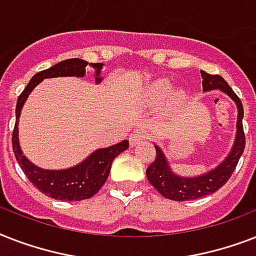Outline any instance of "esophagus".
I'll list each match as a JSON object with an SVG mask.
<instances>
[{"label": "esophagus", "instance_id": "1", "mask_svg": "<svg viewBox=\"0 0 256 256\" xmlns=\"http://www.w3.org/2000/svg\"><path fill=\"white\" fill-rule=\"evenodd\" d=\"M148 132H144V128H136V130L130 134V136H128V140H130V144H132V146H136V144H140V142H144V140H148Z\"/></svg>", "mask_w": 256, "mask_h": 256}]
</instances>
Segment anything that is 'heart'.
I'll list each match as a JSON object with an SVG mask.
<instances>
[{"mask_svg": "<svg viewBox=\"0 0 256 256\" xmlns=\"http://www.w3.org/2000/svg\"><path fill=\"white\" fill-rule=\"evenodd\" d=\"M171 82L168 80H156V81L152 82L150 85L146 88V92H144V98L148 100V104L150 106H158L164 102L171 92ZM183 98H184V92H175L171 94V100L174 104H179L182 102Z\"/></svg>", "mask_w": 256, "mask_h": 256, "instance_id": "1", "label": "heart"}]
</instances>
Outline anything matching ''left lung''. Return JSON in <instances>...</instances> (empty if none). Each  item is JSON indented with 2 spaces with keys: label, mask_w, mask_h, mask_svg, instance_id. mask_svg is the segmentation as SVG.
Wrapping results in <instances>:
<instances>
[{
  "label": "left lung",
  "mask_w": 256,
  "mask_h": 256,
  "mask_svg": "<svg viewBox=\"0 0 256 256\" xmlns=\"http://www.w3.org/2000/svg\"><path fill=\"white\" fill-rule=\"evenodd\" d=\"M200 76L203 80V92L219 90L223 94H226L231 100H234V104H236V110H238L236 132H235L234 144H232L228 156L214 168L200 175H194V176H183V175H178L175 171H172L164 150L158 144H154L156 158L146 170V176H148V182L152 183V186L156 187V191L162 196L171 199V200H178V202L195 200V199L202 198V196L210 195L219 190L234 172L239 158L243 154L244 144H246L242 124L243 106L238 96L232 92V88L220 76H211L203 70L200 72Z\"/></svg>",
  "instance_id": "1"
}]
</instances>
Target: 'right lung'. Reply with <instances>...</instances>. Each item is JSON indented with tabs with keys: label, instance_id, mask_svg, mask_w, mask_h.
<instances>
[{
	"label": "right lung",
	"instance_id": "add662e5",
	"mask_svg": "<svg viewBox=\"0 0 256 256\" xmlns=\"http://www.w3.org/2000/svg\"><path fill=\"white\" fill-rule=\"evenodd\" d=\"M86 66H92V69L96 70L94 72L96 84H100L104 80L100 77L104 64H88L81 58H70V60L58 62L49 69L42 70L36 74L30 80L25 90L21 92V96H18L17 106H16V126H14L13 136H12L16 160L28 179L38 190L50 198L58 199V200L73 202V200H84V199L92 198L106 182L110 174L112 160H116L120 152L128 148V140H126L108 148H96V152H92L78 164L73 168H62V170H46V168H38L37 164L30 162L24 156L21 146H20V140H18V122H20L22 108L30 92L46 78L85 77Z\"/></svg>",
	"mask_w": 256,
	"mask_h": 256
}]
</instances>
